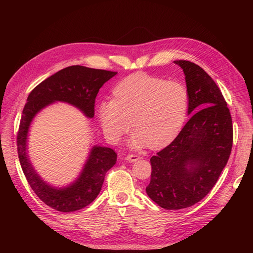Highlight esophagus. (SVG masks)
<instances>
[{
    "mask_svg": "<svg viewBox=\"0 0 253 253\" xmlns=\"http://www.w3.org/2000/svg\"><path fill=\"white\" fill-rule=\"evenodd\" d=\"M140 158V156H138V155H136V154H128L126 157V160H128V162H136V160H138Z\"/></svg>",
    "mask_w": 253,
    "mask_h": 253,
    "instance_id": "esophagus-1",
    "label": "esophagus"
}]
</instances>
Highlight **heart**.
Segmentation results:
<instances>
[{"label": "heart", "mask_w": 253, "mask_h": 253, "mask_svg": "<svg viewBox=\"0 0 253 253\" xmlns=\"http://www.w3.org/2000/svg\"><path fill=\"white\" fill-rule=\"evenodd\" d=\"M114 99L99 105L98 115L108 139L116 142L129 127L136 129L133 147L158 148L171 141L187 117L189 89L178 80L133 74L114 88Z\"/></svg>", "instance_id": "heart-1"}]
</instances>
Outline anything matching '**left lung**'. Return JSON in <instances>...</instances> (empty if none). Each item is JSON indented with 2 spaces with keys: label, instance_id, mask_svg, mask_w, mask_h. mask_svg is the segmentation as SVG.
<instances>
[{
  "label": "left lung",
  "instance_id": "left-lung-1",
  "mask_svg": "<svg viewBox=\"0 0 253 253\" xmlns=\"http://www.w3.org/2000/svg\"><path fill=\"white\" fill-rule=\"evenodd\" d=\"M174 63L185 73L192 116L169 145L151 157V181L145 189L167 210L201 202L215 186L233 143L231 114L216 83L193 62Z\"/></svg>",
  "mask_w": 253,
  "mask_h": 253
}]
</instances>
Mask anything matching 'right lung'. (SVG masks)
Listing matches in <instances>:
<instances>
[{
  "label": "right lung",
  "mask_w": 253,
  "mask_h": 253,
  "mask_svg": "<svg viewBox=\"0 0 253 253\" xmlns=\"http://www.w3.org/2000/svg\"><path fill=\"white\" fill-rule=\"evenodd\" d=\"M116 74V72L72 65L50 76L30 91L19 126L18 155L29 186L37 196L52 209L74 212L88 206L100 192L106 172L116 164L117 154L111 148L94 147L77 180L63 189L51 188L35 172L27 158L26 139L30 122L38 112L55 101L71 103L80 109L85 116L93 118L99 89Z\"/></svg>",
  "instance_id": "add662e5"
}]
</instances>
